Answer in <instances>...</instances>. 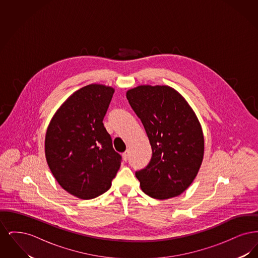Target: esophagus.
Segmentation results:
<instances>
[{
    "instance_id": "obj_1",
    "label": "esophagus",
    "mask_w": 258,
    "mask_h": 258,
    "mask_svg": "<svg viewBox=\"0 0 258 258\" xmlns=\"http://www.w3.org/2000/svg\"><path fill=\"white\" fill-rule=\"evenodd\" d=\"M128 158H130V156H128V152L126 151V152H124L123 154V159L124 161H126V160H128Z\"/></svg>"
}]
</instances>
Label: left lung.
<instances>
[{
	"instance_id": "8db88e82",
	"label": "left lung",
	"mask_w": 258,
	"mask_h": 258,
	"mask_svg": "<svg viewBox=\"0 0 258 258\" xmlns=\"http://www.w3.org/2000/svg\"><path fill=\"white\" fill-rule=\"evenodd\" d=\"M152 147L149 164L135 172L141 189L156 199L178 197L194 182L204 156V136L196 113L169 86L141 85L126 92Z\"/></svg>"
}]
</instances>
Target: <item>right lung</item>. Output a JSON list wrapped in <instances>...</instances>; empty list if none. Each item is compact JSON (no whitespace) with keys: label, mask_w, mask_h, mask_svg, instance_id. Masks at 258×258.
I'll use <instances>...</instances> for the list:
<instances>
[{"label":"right lung","mask_w":258,"mask_h":258,"mask_svg":"<svg viewBox=\"0 0 258 258\" xmlns=\"http://www.w3.org/2000/svg\"><path fill=\"white\" fill-rule=\"evenodd\" d=\"M112 87L91 84L79 89L54 114L45 135V157L57 182L69 194L92 199L107 191L120 168L103 118Z\"/></svg>","instance_id":"right-lung-1"}]
</instances>
